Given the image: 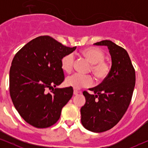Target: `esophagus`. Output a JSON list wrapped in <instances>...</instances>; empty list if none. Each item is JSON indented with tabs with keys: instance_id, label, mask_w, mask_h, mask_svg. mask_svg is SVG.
Here are the masks:
<instances>
[{
	"instance_id": "34e87169",
	"label": "esophagus",
	"mask_w": 148,
	"mask_h": 148,
	"mask_svg": "<svg viewBox=\"0 0 148 148\" xmlns=\"http://www.w3.org/2000/svg\"><path fill=\"white\" fill-rule=\"evenodd\" d=\"M79 93H80V92H79L77 90H75L73 91V94H74V95H77L78 94H79Z\"/></svg>"
}]
</instances>
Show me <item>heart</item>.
Instances as JSON below:
<instances>
[{
	"mask_svg": "<svg viewBox=\"0 0 148 148\" xmlns=\"http://www.w3.org/2000/svg\"><path fill=\"white\" fill-rule=\"evenodd\" d=\"M82 54L92 64V71L99 79H104L108 77L110 71V65L104 61L105 54L99 48H87L82 51ZM75 57L72 53L64 55L60 60L61 67L64 71L69 73L73 66ZM67 86L79 90L88 88L94 84V79L91 75L81 73H74L66 79Z\"/></svg>",
	"mask_w": 148,
	"mask_h": 148,
	"instance_id": "b5f03b06",
	"label": "heart"
}]
</instances>
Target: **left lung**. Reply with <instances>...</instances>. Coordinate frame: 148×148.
Returning a JSON list of instances; mask_svg holds the SVG:
<instances>
[{"instance_id": "obj_1", "label": "left lung", "mask_w": 148, "mask_h": 148, "mask_svg": "<svg viewBox=\"0 0 148 148\" xmlns=\"http://www.w3.org/2000/svg\"><path fill=\"white\" fill-rule=\"evenodd\" d=\"M94 45L108 47L112 66L100 85L89 89L94 94L83 92L86 104L81 108V121L88 130L101 133L115 126L126 112L134 90L135 72L124 48L107 40Z\"/></svg>"}]
</instances>
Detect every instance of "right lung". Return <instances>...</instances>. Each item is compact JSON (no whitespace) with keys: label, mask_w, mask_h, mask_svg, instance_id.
Listing matches in <instances>:
<instances>
[{"label":"right lung","mask_w":148,"mask_h":148,"mask_svg":"<svg viewBox=\"0 0 148 148\" xmlns=\"http://www.w3.org/2000/svg\"><path fill=\"white\" fill-rule=\"evenodd\" d=\"M76 48L43 36L28 42L14 56L9 72L10 96L20 116L29 125L46 128L59 119L62 107L73 94L72 87L56 88L64 79L60 60Z\"/></svg>","instance_id":"obj_1"}]
</instances>
